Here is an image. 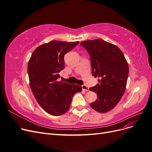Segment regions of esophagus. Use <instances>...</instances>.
Returning a JSON list of instances; mask_svg holds the SVG:
<instances>
[{"label":"esophagus","instance_id":"1","mask_svg":"<svg viewBox=\"0 0 152 152\" xmlns=\"http://www.w3.org/2000/svg\"><path fill=\"white\" fill-rule=\"evenodd\" d=\"M82 90L84 91H89V87H87L86 85H82Z\"/></svg>","mask_w":152,"mask_h":152}]
</instances>
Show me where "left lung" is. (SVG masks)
<instances>
[{"label": "left lung", "instance_id": "obj_1", "mask_svg": "<svg viewBox=\"0 0 152 152\" xmlns=\"http://www.w3.org/2000/svg\"><path fill=\"white\" fill-rule=\"evenodd\" d=\"M80 45L90 55L92 74L99 83L89 90L98 95L91 108L99 113L112 110L125 92L129 66L123 53L115 45L102 40L83 41Z\"/></svg>", "mask_w": 152, "mask_h": 152}]
</instances>
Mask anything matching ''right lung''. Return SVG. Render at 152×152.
Listing matches in <instances>:
<instances>
[{
    "instance_id": "obj_1",
    "label": "right lung",
    "mask_w": 152,
    "mask_h": 152,
    "mask_svg": "<svg viewBox=\"0 0 152 152\" xmlns=\"http://www.w3.org/2000/svg\"><path fill=\"white\" fill-rule=\"evenodd\" d=\"M78 42L53 40L40 45L32 53L28 61L30 86L37 102L47 113L58 116L66 112L73 96L82 91L77 84L59 82V73L65 67L64 56Z\"/></svg>"
}]
</instances>
